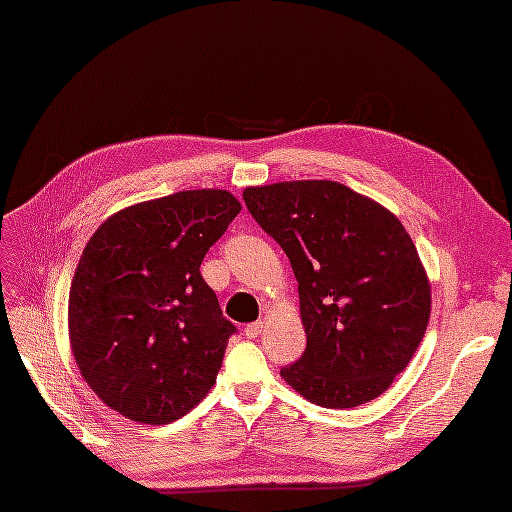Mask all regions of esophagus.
Masks as SVG:
<instances>
[{
	"mask_svg": "<svg viewBox=\"0 0 512 512\" xmlns=\"http://www.w3.org/2000/svg\"><path fill=\"white\" fill-rule=\"evenodd\" d=\"M262 330H264V321H255V323L246 325L244 336H246V339H257V336L262 334Z\"/></svg>",
	"mask_w": 512,
	"mask_h": 512,
	"instance_id": "1",
	"label": "esophagus"
}]
</instances>
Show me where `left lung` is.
Here are the masks:
<instances>
[{"label":"left lung","instance_id":"obj_1","mask_svg":"<svg viewBox=\"0 0 512 512\" xmlns=\"http://www.w3.org/2000/svg\"><path fill=\"white\" fill-rule=\"evenodd\" d=\"M244 202L299 284L308 343L281 376L328 409L378 398L416 354L431 314L429 279L405 226L332 180L248 187Z\"/></svg>","mask_w":512,"mask_h":512}]
</instances>
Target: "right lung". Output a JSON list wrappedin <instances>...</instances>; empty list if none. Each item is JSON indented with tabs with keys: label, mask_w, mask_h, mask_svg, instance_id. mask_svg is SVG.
Wrapping results in <instances>:
<instances>
[{
	"label": "right lung",
	"mask_w": 512,
	"mask_h": 512,
	"mask_svg": "<svg viewBox=\"0 0 512 512\" xmlns=\"http://www.w3.org/2000/svg\"><path fill=\"white\" fill-rule=\"evenodd\" d=\"M239 211L228 191H180L107 217L83 248L68 301L72 354L121 416L169 424L215 385L237 330L200 264Z\"/></svg>",
	"instance_id": "1"
}]
</instances>
